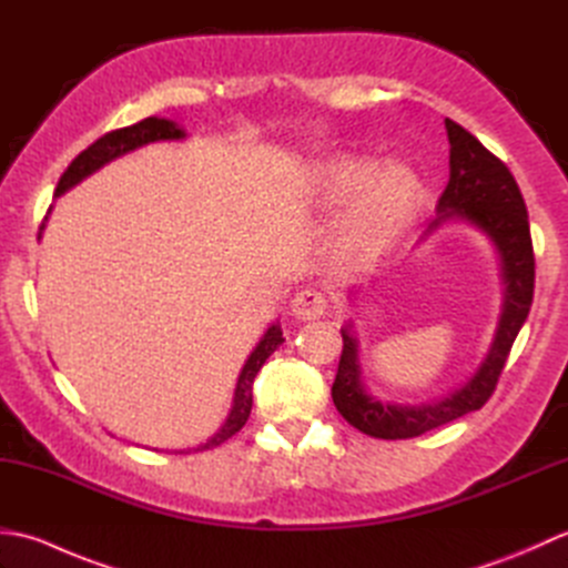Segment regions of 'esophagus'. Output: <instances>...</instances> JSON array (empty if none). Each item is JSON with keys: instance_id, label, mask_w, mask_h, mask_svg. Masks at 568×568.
Here are the masks:
<instances>
[{"instance_id": "obj_1", "label": "esophagus", "mask_w": 568, "mask_h": 568, "mask_svg": "<svg viewBox=\"0 0 568 568\" xmlns=\"http://www.w3.org/2000/svg\"><path fill=\"white\" fill-rule=\"evenodd\" d=\"M324 310H327V300H324V295L317 291L297 293L291 303V312L297 322L320 320L324 315Z\"/></svg>"}]
</instances>
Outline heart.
Instances as JSON below:
<instances>
[{"mask_svg":"<svg viewBox=\"0 0 568 568\" xmlns=\"http://www.w3.org/2000/svg\"><path fill=\"white\" fill-rule=\"evenodd\" d=\"M307 200L322 210L348 203L342 234L348 246L383 248L400 236L422 204V183L413 168L376 163L358 155H332L307 183Z\"/></svg>","mask_w":568,"mask_h":568,"instance_id":"1","label":"heart"}]
</instances>
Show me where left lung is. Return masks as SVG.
<instances>
[{"instance_id":"8db88e82","label":"left lung","mask_w":568,"mask_h":568,"mask_svg":"<svg viewBox=\"0 0 568 568\" xmlns=\"http://www.w3.org/2000/svg\"><path fill=\"white\" fill-rule=\"evenodd\" d=\"M444 126L449 136V183L439 197L437 216L422 239L432 236L449 222H464L484 234L496 246L500 258L503 307L488 354L474 376L462 388L429 403H390L368 393L361 371L354 322L348 320L344 324V348L332 385V400L348 425L376 439L419 437L484 407L496 390L515 336L520 334L532 307L535 253L523 192L508 165L498 161L474 134L452 119H444Z\"/></svg>"}]
</instances>
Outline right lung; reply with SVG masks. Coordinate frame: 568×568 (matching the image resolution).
I'll use <instances>...</instances> for the list:
<instances>
[{"mask_svg":"<svg viewBox=\"0 0 568 568\" xmlns=\"http://www.w3.org/2000/svg\"><path fill=\"white\" fill-rule=\"evenodd\" d=\"M185 136H187L185 129L180 126L178 122H173V119H165V116H149V119H143V122H139L134 126L116 129V131H112V134H104L102 139L94 141L92 146L84 149L78 155V159L68 165V171L60 175L58 187H55V197L65 195L68 190H72L78 183H82V180L90 178L92 173H98L100 168H104L106 163L122 159V155L136 151L141 146H146V143L183 141ZM48 214H51V210H48ZM45 220H48V216H45ZM45 220L41 224V232L45 226ZM41 232H39V239H41ZM283 342L285 339H283L281 322H273L268 332L261 336V342L256 344V348H253L251 356L246 358L244 368H241V373H239L232 409H229L224 425L216 429L210 439L200 442L197 446H190V449H173L175 454L214 449V446H220L229 437H234V434L246 425V419L251 415V405H253V393H251L253 378H256V373L265 364V358H268Z\"/></svg>","mask_w":568,"mask_h":568,"instance_id":"right-lung-1","label":"right lung"}]
</instances>
